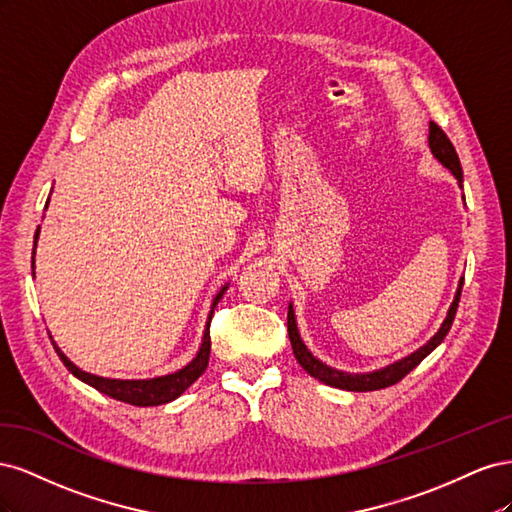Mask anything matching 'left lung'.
<instances>
[{
	"mask_svg": "<svg viewBox=\"0 0 512 512\" xmlns=\"http://www.w3.org/2000/svg\"><path fill=\"white\" fill-rule=\"evenodd\" d=\"M429 147H431V153L436 156L451 173L457 177V181L461 183L463 181V173H461V162H459V156L457 151L451 143V138H448L444 134V130L438 126V123H429ZM461 286H463V280L459 282V288H457V294H455V301L451 305V309H448V316L446 320L442 322L440 331L433 335L429 342L418 348L416 352H412L410 356H406V359H401L389 367L384 369H378V371H371V374H346V371H337L329 365L320 363L316 356L309 352L305 348V344L301 342V335L297 331V322H294V312H292V305H288V337H290V344H292V352L294 356H297V361L301 363V367L307 371L309 376L329 384V386H335V389H344V391H378V389H386V386L391 384H397L401 378H406L410 371L421 363L425 356L429 352L436 350L442 339L446 337V333L451 331V324L455 320V314H457V307H459V299H461Z\"/></svg>",
	"mask_w": 512,
	"mask_h": 512,
	"instance_id": "8db88e82",
	"label": "left lung"
}]
</instances>
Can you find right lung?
Returning <instances> with one entry per match:
<instances>
[{"mask_svg": "<svg viewBox=\"0 0 512 512\" xmlns=\"http://www.w3.org/2000/svg\"><path fill=\"white\" fill-rule=\"evenodd\" d=\"M38 232H40V226L36 230V237L38 239ZM34 250H36V241H34ZM226 286L218 292V297L213 299V305H211V316H213V309L215 305H218V301L222 299ZM211 316H209V322H207V329H205V337H203V346H200L196 359L185 365L183 369L175 371V374L170 376H162V378H151V380H111V378H100V376H94V374H87V371L76 367L68 356L61 352L55 344V350L59 354V359L64 361V365L68 367V371H72V374L87 382L89 386H94V389H98L100 393L113 397L117 401H123V404H130V406H160V404H168V401L177 399L188 386H192L200 376L205 374V369L209 365V352H211V335H209V327H211ZM53 342V339H51Z\"/></svg>", "mask_w": 512, "mask_h": 512, "instance_id": "1", "label": "right lung"}]
</instances>
